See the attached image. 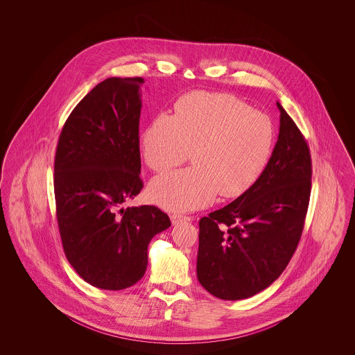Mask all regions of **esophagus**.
Instances as JSON below:
<instances>
[{"label": "esophagus", "instance_id": "34e87169", "mask_svg": "<svg viewBox=\"0 0 355 355\" xmlns=\"http://www.w3.org/2000/svg\"><path fill=\"white\" fill-rule=\"evenodd\" d=\"M170 220H171V223H173V225H178V223H181V222L191 220V217H189V216H182V214H171Z\"/></svg>", "mask_w": 355, "mask_h": 355}]
</instances>
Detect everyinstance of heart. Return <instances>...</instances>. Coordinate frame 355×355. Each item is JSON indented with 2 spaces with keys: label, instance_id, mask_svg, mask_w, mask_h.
Listing matches in <instances>:
<instances>
[{
  "label": "heart",
  "instance_id": "1",
  "mask_svg": "<svg viewBox=\"0 0 355 355\" xmlns=\"http://www.w3.org/2000/svg\"><path fill=\"white\" fill-rule=\"evenodd\" d=\"M275 139L269 116L223 93L194 92L159 113L141 133L145 162L157 173L181 165L191 152L193 168L153 180V202L187 211L213 202L217 193L236 198L258 181Z\"/></svg>",
  "mask_w": 355,
  "mask_h": 355
}]
</instances>
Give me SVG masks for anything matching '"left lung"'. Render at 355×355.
Listing matches in <instances>:
<instances>
[{"label": "left lung", "mask_w": 355, "mask_h": 355, "mask_svg": "<svg viewBox=\"0 0 355 355\" xmlns=\"http://www.w3.org/2000/svg\"><path fill=\"white\" fill-rule=\"evenodd\" d=\"M281 112L270 159L246 193L200 220L197 277L214 297L236 301L265 290L286 269L302 236L311 157L295 122Z\"/></svg>", "instance_id": "left-lung-1"}]
</instances>
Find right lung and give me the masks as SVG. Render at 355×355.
I'll return each instance as SVG.
<instances>
[{"instance_id": "obj_1", "label": "right lung", "mask_w": 355, "mask_h": 355, "mask_svg": "<svg viewBox=\"0 0 355 355\" xmlns=\"http://www.w3.org/2000/svg\"><path fill=\"white\" fill-rule=\"evenodd\" d=\"M112 77L70 113L54 158L55 216L69 263L92 286H133L148 266V245L171 222L155 206L123 207L139 177V86Z\"/></svg>"}]
</instances>
